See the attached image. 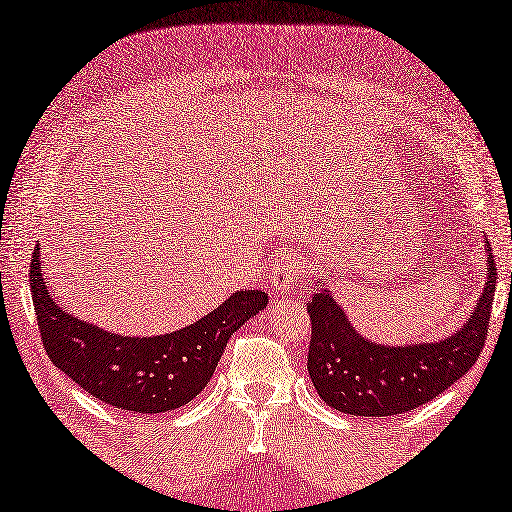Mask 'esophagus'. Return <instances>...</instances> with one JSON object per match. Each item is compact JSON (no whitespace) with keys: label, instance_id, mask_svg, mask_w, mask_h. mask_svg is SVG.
<instances>
[{"label":"esophagus","instance_id":"obj_1","mask_svg":"<svg viewBox=\"0 0 512 512\" xmlns=\"http://www.w3.org/2000/svg\"><path fill=\"white\" fill-rule=\"evenodd\" d=\"M297 276H299V263L294 261V256L283 254L276 256L270 270V283L274 294H290L297 288Z\"/></svg>","mask_w":512,"mask_h":512}]
</instances>
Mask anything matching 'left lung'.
<instances>
[{
  "label": "left lung",
  "instance_id": "8db88e82",
  "mask_svg": "<svg viewBox=\"0 0 512 512\" xmlns=\"http://www.w3.org/2000/svg\"><path fill=\"white\" fill-rule=\"evenodd\" d=\"M497 270L488 249L486 283L461 328L436 342L380 344L357 330L342 303L317 279L308 303V373L330 409L351 416H396L425 405L463 378L486 344Z\"/></svg>",
  "mask_w": 512,
  "mask_h": 512
}]
</instances>
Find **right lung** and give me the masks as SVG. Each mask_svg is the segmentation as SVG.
Segmentation results:
<instances>
[{
    "instance_id": "add662e5",
    "label": "right lung",
    "mask_w": 512,
    "mask_h": 512,
    "mask_svg": "<svg viewBox=\"0 0 512 512\" xmlns=\"http://www.w3.org/2000/svg\"><path fill=\"white\" fill-rule=\"evenodd\" d=\"M40 265L35 247L31 292L49 360L105 405L137 414H164L191 402L209 384L229 337L267 306L263 290H240L175 333L119 335L62 310Z\"/></svg>"
}]
</instances>
